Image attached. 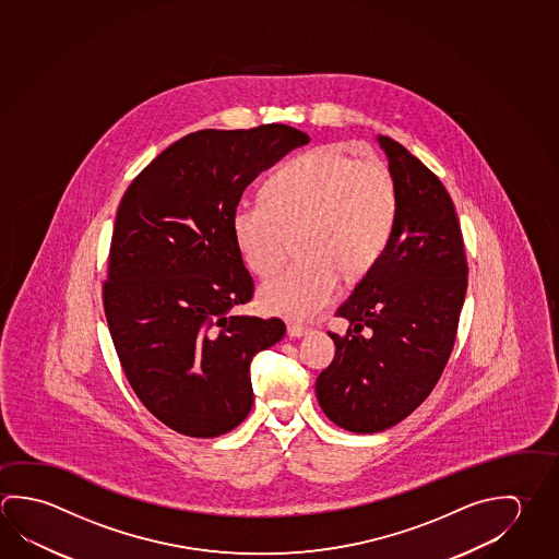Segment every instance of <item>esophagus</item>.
Masks as SVG:
<instances>
[{"label": "esophagus", "instance_id": "obj_1", "mask_svg": "<svg viewBox=\"0 0 559 559\" xmlns=\"http://www.w3.org/2000/svg\"><path fill=\"white\" fill-rule=\"evenodd\" d=\"M286 330H288V335H290V337H302L306 333H310L312 328H310V325H300V323L290 322Z\"/></svg>", "mask_w": 559, "mask_h": 559}]
</instances>
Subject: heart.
I'll return each mask as SVG.
<instances>
[{"instance_id":"obj_1","label":"heart","mask_w":559,"mask_h":559,"mask_svg":"<svg viewBox=\"0 0 559 559\" xmlns=\"http://www.w3.org/2000/svg\"><path fill=\"white\" fill-rule=\"evenodd\" d=\"M396 190L374 158L316 148L269 178L263 200L241 202L234 234L241 255L259 276L275 275L296 234L300 261L261 288L271 312L304 320L332 302L343 275L369 273L391 241Z\"/></svg>"}]
</instances>
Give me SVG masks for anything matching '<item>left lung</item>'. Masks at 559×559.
<instances>
[{
	"label": "left lung",
	"mask_w": 559,
	"mask_h": 559,
	"mask_svg": "<svg viewBox=\"0 0 559 559\" xmlns=\"http://www.w3.org/2000/svg\"><path fill=\"white\" fill-rule=\"evenodd\" d=\"M396 190L391 241L335 310L352 325L320 372L323 414L355 433L389 430L428 399L450 359L467 293V257L453 200L440 178L381 135Z\"/></svg>",
	"instance_id": "left-lung-1"
}]
</instances>
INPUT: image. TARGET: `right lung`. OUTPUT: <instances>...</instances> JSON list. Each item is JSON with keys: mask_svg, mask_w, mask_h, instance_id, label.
Listing matches in <instances>:
<instances>
[{"mask_svg": "<svg viewBox=\"0 0 559 559\" xmlns=\"http://www.w3.org/2000/svg\"><path fill=\"white\" fill-rule=\"evenodd\" d=\"M308 141L283 123L188 133L119 202L102 293L109 333L139 401L182 436L246 420L251 359L286 332L278 318L231 313L255 293L231 219L259 173Z\"/></svg>", "mask_w": 559, "mask_h": 559, "instance_id": "obj_1", "label": "right lung"}]
</instances>
